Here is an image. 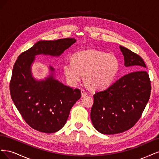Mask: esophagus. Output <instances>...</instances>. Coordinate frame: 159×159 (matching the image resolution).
<instances>
[{
	"label": "esophagus",
	"mask_w": 159,
	"mask_h": 159,
	"mask_svg": "<svg viewBox=\"0 0 159 159\" xmlns=\"http://www.w3.org/2000/svg\"><path fill=\"white\" fill-rule=\"evenodd\" d=\"M81 96L82 97H85V96L88 95V93L84 89H81Z\"/></svg>",
	"instance_id": "1"
}]
</instances>
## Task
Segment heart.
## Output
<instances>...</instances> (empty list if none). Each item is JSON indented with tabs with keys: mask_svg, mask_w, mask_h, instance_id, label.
I'll list each match as a JSON object with an SVG mask.
<instances>
[{
	"mask_svg": "<svg viewBox=\"0 0 159 159\" xmlns=\"http://www.w3.org/2000/svg\"><path fill=\"white\" fill-rule=\"evenodd\" d=\"M71 59L72 61H66L63 66L64 75L71 85H76L85 75L86 83L91 88H106L113 82L119 70L117 57L100 50L75 52Z\"/></svg>",
	"mask_w": 159,
	"mask_h": 159,
	"instance_id": "1",
	"label": "heart"
}]
</instances>
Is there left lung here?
<instances>
[{
	"instance_id": "1",
	"label": "left lung",
	"mask_w": 159,
	"mask_h": 159,
	"mask_svg": "<svg viewBox=\"0 0 159 159\" xmlns=\"http://www.w3.org/2000/svg\"><path fill=\"white\" fill-rule=\"evenodd\" d=\"M125 66L144 70L146 65L135 53L120 46ZM151 81L145 70L128 74L103 91H96L91 110L95 129L105 134L123 133L133 127L141 117L150 98Z\"/></svg>"
}]
</instances>
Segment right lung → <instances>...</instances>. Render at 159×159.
Returning a JSON list of instances; mask_svg holds the SVG:
<instances>
[{"label": "right lung", "mask_w": 159, "mask_h": 159, "mask_svg": "<svg viewBox=\"0 0 159 159\" xmlns=\"http://www.w3.org/2000/svg\"><path fill=\"white\" fill-rule=\"evenodd\" d=\"M75 42L72 38L40 40L20 54L13 66L10 82L11 98L24 120L38 131L52 133L63 127L71 107L81 94L80 89L56 80L52 67L48 77L36 80L32 74V64L36 56L58 57Z\"/></svg>", "instance_id": "right-lung-1"}]
</instances>
